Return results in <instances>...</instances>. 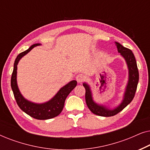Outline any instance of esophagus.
Masks as SVG:
<instances>
[{"label": "esophagus", "instance_id": "34e87169", "mask_svg": "<svg viewBox=\"0 0 150 150\" xmlns=\"http://www.w3.org/2000/svg\"><path fill=\"white\" fill-rule=\"evenodd\" d=\"M76 81L78 83H82L84 80L85 79V76L83 74H78L76 76Z\"/></svg>", "mask_w": 150, "mask_h": 150}]
</instances>
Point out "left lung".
<instances>
[{
  "label": "left lung",
  "mask_w": 150,
  "mask_h": 150,
  "mask_svg": "<svg viewBox=\"0 0 150 150\" xmlns=\"http://www.w3.org/2000/svg\"><path fill=\"white\" fill-rule=\"evenodd\" d=\"M117 51L120 53L121 56L125 59L128 69V81L123 96V99L118 106L113 108H109V106L98 104L94 101L92 95V91L90 86L87 83H83V86L85 88V100L86 103L89 110L93 113L102 117H111L115 115L118 112L124 109L126 106L132 102L134 97L135 92L137 91V85L139 83V71L137 68V61L134 55L132 50L125 48L118 42H115Z\"/></svg>",
  "instance_id": "obj_1"
}]
</instances>
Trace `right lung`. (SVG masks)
I'll return each mask as SVG.
<instances>
[{"label":"right lung","instance_id":"1","mask_svg":"<svg viewBox=\"0 0 150 150\" xmlns=\"http://www.w3.org/2000/svg\"><path fill=\"white\" fill-rule=\"evenodd\" d=\"M41 46V44L32 45L28 50L18 55L13 65V70L11 79V86L14 97L20 109L32 117L37 120H44L52 119L59 115L62 111L65 101L69 93L74 89L77 85L75 80L71 81L61 87L54 97L44 103H35L26 100L20 93L17 83V65L20 59L29 52L35 47Z\"/></svg>","mask_w":150,"mask_h":150}]
</instances>
